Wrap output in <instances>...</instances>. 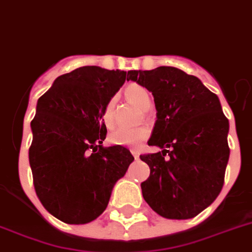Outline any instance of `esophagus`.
Returning a JSON list of instances; mask_svg holds the SVG:
<instances>
[{
    "label": "esophagus",
    "instance_id": "34e87169",
    "mask_svg": "<svg viewBox=\"0 0 252 252\" xmlns=\"http://www.w3.org/2000/svg\"><path fill=\"white\" fill-rule=\"evenodd\" d=\"M131 153H132V156H134L135 159H139V157H140V154H139V152L135 149H131Z\"/></svg>",
    "mask_w": 252,
    "mask_h": 252
}]
</instances>
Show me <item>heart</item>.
<instances>
[{
    "mask_svg": "<svg viewBox=\"0 0 252 252\" xmlns=\"http://www.w3.org/2000/svg\"><path fill=\"white\" fill-rule=\"evenodd\" d=\"M125 95L130 100L131 103H134L139 108L147 109L149 108L150 103H152V98L150 94L145 88L137 84H131L125 89ZM113 105H115V100L111 99L107 104L104 105L102 112V118L105 126H112L113 124ZM149 136V128L147 126H140V127H120L115 130L109 136V141L115 145H122V147H131L137 148L141 145L143 141L147 140V137Z\"/></svg>",
    "mask_w": 252,
    "mask_h": 252,
    "instance_id": "1",
    "label": "heart"
}]
</instances>
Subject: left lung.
Listing matches in <instances>:
<instances>
[{
  "label": "left lung",
  "mask_w": 252,
  "mask_h": 252,
  "mask_svg": "<svg viewBox=\"0 0 252 252\" xmlns=\"http://www.w3.org/2000/svg\"><path fill=\"white\" fill-rule=\"evenodd\" d=\"M127 76L154 96L157 121L148 144L162 149L140 156L150 168L141 184L144 199L160 217L193 218L217 199L224 182L229 122L219 98L176 67L132 70Z\"/></svg>",
  "instance_id": "obj_1"
}]
</instances>
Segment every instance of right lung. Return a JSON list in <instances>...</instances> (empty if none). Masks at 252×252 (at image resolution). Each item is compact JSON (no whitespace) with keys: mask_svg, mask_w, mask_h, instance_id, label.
Returning <instances> with one entry per match:
<instances>
[{"mask_svg":"<svg viewBox=\"0 0 252 252\" xmlns=\"http://www.w3.org/2000/svg\"><path fill=\"white\" fill-rule=\"evenodd\" d=\"M125 80L126 71L84 66L57 77L38 99L30 168L40 203L62 222L98 218L134 160L121 145L103 147V108Z\"/></svg>","mask_w":252,"mask_h":252,"instance_id":"add662e5","label":"right lung"}]
</instances>
